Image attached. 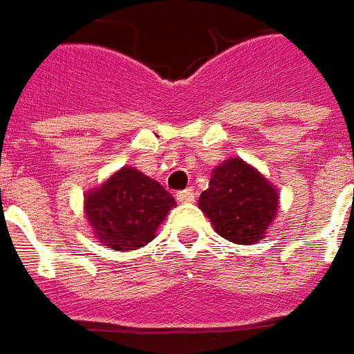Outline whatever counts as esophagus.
<instances>
[{"instance_id":"1","label":"esophagus","mask_w":354,"mask_h":354,"mask_svg":"<svg viewBox=\"0 0 354 354\" xmlns=\"http://www.w3.org/2000/svg\"><path fill=\"white\" fill-rule=\"evenodd\" d=\"M177 201L179 203H193L195 201V189H185L177 193Z\"/></svg>"}]
</instances>
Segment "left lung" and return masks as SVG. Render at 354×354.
Masks as SVG:
<instances>
[{"label": "left lung", "instance_id": "1", "mask_svg": "<svg viewBox=\"0 0 354 354\" xmlns=\"http://www.w3.org/2000/svg\"><path fill=\"white\" fill-rule=\"evenodd\" d=\"M198 209L211 218L216 234L234 244H256L278 214L279 193L250 163L228 157L212 169Z\"/></svg>", "mask_w": 354, "mask_h": 354}]
</instances>
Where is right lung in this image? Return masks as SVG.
<instances>
[{
    "mask_svg": "<svg viewBox=\"0 0 354 354\" xmlns=\"http://www.w3.org/2000/svg\"><path fill=\"white\" fill-rule=\"evenodd\" d=\"M175 205L156 179L129 165L84 193V214L94 238L118 252L138 250L151 242Z\"/></svg>",
    "mask_w": 354,
    "mask_h": 354,
    "instance_id": "right-lung-1",
    "label": "right lung"
}]
</instances>
